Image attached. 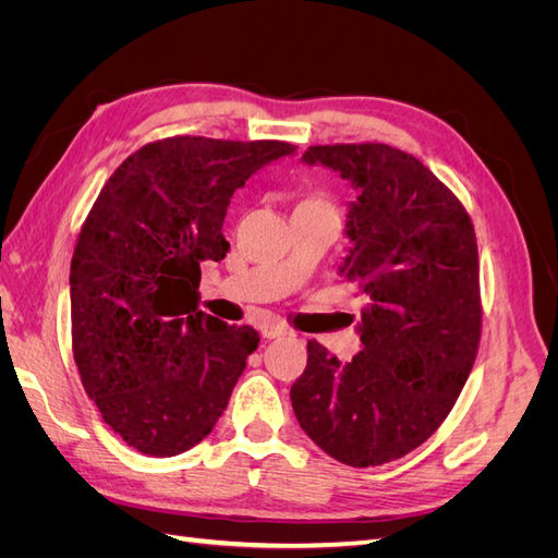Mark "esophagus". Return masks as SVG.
Returning a JSON list of instances; mask_svg holds the SVG:
<instances>
[{
    "instance_id": "1",
    "label": "esophagus",
    "mask_w": 558,
    "mask_h": 558,
    "mask_svg": "<svg viewBox=\"0 0 558 558\" xmlns=\"http://www.w3.org/2000/svg\"><path fill=\"white\" fill-rule=\"evenodd\" d=\"M260 332H263L265 340H275V337L289 335V328L281 326V324H263V326H260Z\"/></svg>"
}]
</instances>
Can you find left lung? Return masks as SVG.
I'll use <instances>...</instances> for the list:
<instances>
[{
    "label": "left lung",
    "mask_w": 558,
    "mask_h": 558,
    "mask_svg": "<svg viewBox=\"0 0 558 558\" xmlns=\"http://www.w3.org/2000/svg\"><path fill=\"white\" fill-rule=\"evenodd\" d=\"M359 193L340 277L369 298L349 363L316 340L291 386L300 428L353 468L402 459L440 428L482 335L475 228L424 162L388 144L310 146Z\"/></svg>",
    "instance_id": "left-lung-1"
}]
</instances>
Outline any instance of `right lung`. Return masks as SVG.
I'll list each match as a JSON object with an SVG mask.
<instances>
[{
	"instance_id": "add662e5",
	"label": "right lung",
	"mask_w": 558,
	"mask_h": 558,
	"mask_svg": "<svg viewBox=\"0 0 558 558\" xmlns=\"http://www.w3.org/2000/svg\"><path fill=\"white\" fill-rule=\"evenodd\" d=\"M286 142L167 137L109 177L72 258V349L86 393L142 453L205 440L260 337L197 310L199 265L223 260L232 193Z\"/></svg>"
}]
</instances>
